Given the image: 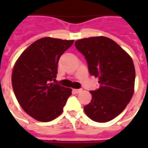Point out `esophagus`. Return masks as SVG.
Instances as JSON below:
<instances>
[{"instance_id":"obj_1","label":"esophagus","mask_w":148,"mask_h":148,"mask_svg":"<svg viewBox=\"0 0 148 148\" xmlns=\"http://www.w3.org/2000/svg\"><path fill=\"white\" fill-rule=\"evenodd\" d=\"M82 89H75V90H73V92L74 93H79L80 92H82Z\"/></svg>"}]
</instances>
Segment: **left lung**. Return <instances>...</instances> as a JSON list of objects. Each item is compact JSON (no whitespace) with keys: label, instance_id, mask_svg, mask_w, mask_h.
Instances as JSON below:
<instances>
[{"label":"left lung","instance_id":"obj_1","mask_svg":"<svg viewBox=\"0 0 148 148\" xmlns=\"http://www.w3.org/2000/svg\"><path fill=\"white\" fill-rule=\"evenodd\" d=\"M75 47L86 59L90 74L98 77L100 84L97 90L90 91L92 100L84 106V111L96 122L112 121L123 112L133 95V61L116 42L105 36L79 39Z\"/></svg>","mask_w":148,"mask_h":148}]
</instances>
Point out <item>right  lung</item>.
<instances>
[{"label": "right lung", "instance_id": "1", "mask_svg": "<svg viewBox=\"0 0 148 148\" xmlns=\"http://www.w3.org/2000/svg\"><path fill=\"white\" fill-rule=\"evenodd\" d=\"M74 40L45 37L31 44L15 63L12 85L18 102L37 121L48 122L63 111L71 89L51 82L59 58Z\"/></svg>", "mask_w": 148, "mask_h": 148}]
</instances>
